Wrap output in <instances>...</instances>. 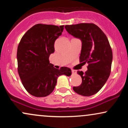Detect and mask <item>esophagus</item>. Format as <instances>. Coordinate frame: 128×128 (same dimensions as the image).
I'll return each mask as SVG.
<instances>
[{
  "instance_id": "obj_1",
  "label": "esophagus",
  "mask_w": 128,
  "mask_h": 128,
  "mask_svg": "<svg viewBox=\"0 0 128 128\" xmlns=\"http://www.w3.org/2000/svg\"><path fill=\"white\" fill-rule=\"evenodd\" d=\"M72 73H73V74H76V73H77V72H76V70H72Z\"/></svg>"
}]
</instances>
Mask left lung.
<instances>
[{
    "label": "left lung",
    "mask_w": 128,
    "mask_h": 128,
    "mask_svg": "<svg viewBox=\"0 0 128 128\" xmlns=\"http://www.w3.org/2000/svg\"><path fill=\"white\" fill-rule=\"evenodd\" d=\"M69 34L82 42L80 62L88 64L85 73L78 71L82 84L73 86L74 92L84 96L95 94L103 87L109 78L112 61V52L104 32L93 23L66 25Z\"/></svg>",
    "instance_id": "8db88e82"
}]
</instances>
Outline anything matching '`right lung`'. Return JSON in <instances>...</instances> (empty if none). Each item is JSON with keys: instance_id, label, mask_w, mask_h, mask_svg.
<instances>
[{"instance_id": "add662e5", "label": "right lung", "mask_w": 128, "mask_h": 128, "mask_svg": "<svg viewBox=\"0 0 128 128\" xmlns=\"http://www.w3.org/2000/svg\"><path fill=\"white\" fill-rule=\"evenodd\" d=\"M64 26L36 24L22 38L17 52L18 72L24 88L34 96L46 97L54 91L60 76H70L71 69H56L49 58Z\"/></svg>"}]
</instances>
